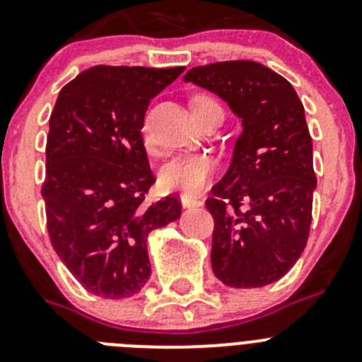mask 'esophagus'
Wrapping results in <instances>:
<instances>
[{
	"label": "esophagus",
	"instance_id": "34e87169",
	"mask_svg": "<svg viewBox=\"0 0 362 362\" xmlns=\"http://www.w3.org/2000/svg\"><path fill=\"white\" fill-rule=\"evenodd\" d=\"M181 204H183L185 208H195V206H201V204H203V201L197 197H194V195L183 194L181 195Z\"/></svg>",
	"mask_w": 362,
	"mask_h": 362
}]
</instances>
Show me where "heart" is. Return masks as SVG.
I'll use <instances>...</instances> for the list:
<instances>
[{
  "mask_svg": "<svg viewBox=\"0 0 362 362\" xmlns=\"http://www.w3.org/2000/svg\"><path fill=\"white\" fill-rule=\"evenodd\" d=\"M217 102L210 97L199 95L192 100V111L199 112L203 109L215 107ZM221 107V105H218ZM215 159L210 154L203 152H188V154H179L172 158L168 163L159 172V185L163 190H177L183 194H197L203 190L204 185L211 179L215 172Z\"/></svg>",
  "mask_w": 362,
  "mask_h": 362,
  "instance_id": "1",
  "label": "heart"
}]
</instances>
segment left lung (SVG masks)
<instances>
[{
	"mask_svg": "<svg viewBox=\"0 0 362 362\" xmlns=\"http://www.w3.org/2000/svg\"><path fill=\"white\" fill-rule=\"evenodd\" d=\"M185 82L215 93L242 120L226 175L206 208L211 269L235 289L280 280L307 246L316 174L305 109L289 81L255 61L197 66Z\"/></svg>",
	"mask_w": 362,
	"mask_h": 362,
	"instance_id": "left-lung-1",
	"label": "left lung"
}]
</instances>
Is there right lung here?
<instances>
[{
  "label": "right lung",
  "instance_id": "add662e5",
  "mask_svg": "<svg viewBox=\"0 0 362 362\" xmlns=\"http://www.w3.org/2000/svg\"><path fill=\"white\" fill-rule=\"evenodd\" d=\"M183 71L93 66L61 89L49 116L41 188L49 240L95 296L140 293L151 276L148 233L181 215L174 195L145 204L156 177L141 129L152 98Z\"/></svg>",
  "mask_w": 362,
  "mask_h": 362
}]
</instances>
